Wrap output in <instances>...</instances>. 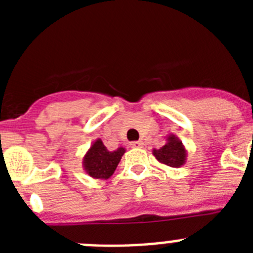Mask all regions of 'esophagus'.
Here are the masks:
<instances>
[{
    "instance_id": "1",
    "label": "esophagus",
    "mask_w": 253,
    "mask_h": 253,
    "mask_svg": "<svg viewBox=\"0 0 253 253\" xmlns=\"http://www.w3.org/2000/svg\"><path fill=\"white\" fill-rule=\"evenodd\" d=\"M130 146L133 147V148H142L143 142H140V140H137V142H131Z\"/></svg>"
}]
</instances>
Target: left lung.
Listing matches in <instances>:
<instances>
[{
	"instance_id": "8db88e82",
	"label": "left lung",
	"mask_w": 253,
	"mask_h": 253,
	"mask_svg": "<svg viewBox=\"0 0 253 253\" xmlns=\"http://www.w3.org/2000/svg\"><path fill=\"white\" fill-rule=\"evenodd\" d=\"M152 153L158 162L173 169H178L186 163L187 151L175 134H169L166 137V144L158 149L154 148Z\"/></svg>"
}]
</instances>
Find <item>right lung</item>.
I'll return each mask as SVG.
<instances>
[{"label": "right lung", "instance_id": "obj_1", "mask_svg": "<svg viewBox=\"0 0 253 253\" xmlns=\"http://www.w3.org/2000/svg\"><path fill=\"white\" fill-rule=\"evenodd\" d=\"M124 153L125 148L123 147L115 151H109L102 140L97 138L84 156L82 166L87 175L92 178L107 180L113 176Z\"/></svg>", "mask_w": 253, "mask_h": 253}]
</instances>
